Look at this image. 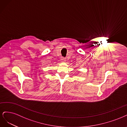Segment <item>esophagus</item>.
<instances>
[{
	"label": "esophagus",
	"mask_w": 127,
	"mask_h": 127,
	"mask_svg": "<svg viewBox=\"0 0 127 127\" xmlns=\"http://www.w3.org/2000/svg\"><path fill=\"white\" fill-rule=\"evenodd\" d=\"M61 62H65V61H66V60H65V58H61Z\"/></svg>",
	"instance_id": "34e87169"
}]
</instances>
